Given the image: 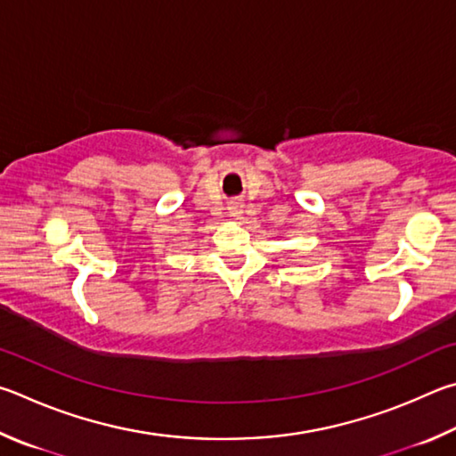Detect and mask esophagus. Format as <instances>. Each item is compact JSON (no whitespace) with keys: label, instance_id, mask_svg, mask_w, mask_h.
Here are the masks:
<instances>
[{"label":"esophagus","instance_id":"34e87169","mask_svg":"<svg viewBox=\"0 0 456 456\" xmlns=\"http://www.w3.org/2000/svg\"><path fill=\"white\" fill-rule=\"evenodd\" d=\"M228 210H230V214H232V216H240L242 214V204L240 202H232V204H230Z\"/></svg>","mask_w":456,"mask_h":456}]
</instances>
